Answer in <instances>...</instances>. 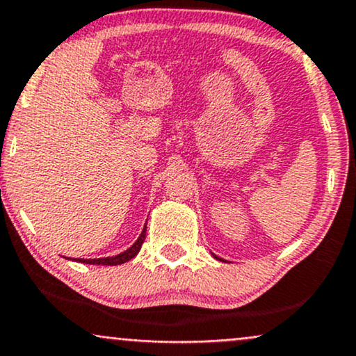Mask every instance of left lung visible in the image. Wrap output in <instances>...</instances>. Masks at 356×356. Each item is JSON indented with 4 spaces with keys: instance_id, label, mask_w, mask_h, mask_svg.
<instances>
[{
    "instance_id": "left-lung-1",
    "label": "left lung",
    "mask_w": 356,
    "mask_h": 356,
    "mask_svg": "<svg viewBox=\"0 0 356 356\" xmlns=\"http://www.w3.org/2000/svg\"><path fill=\"white\" fill-rule=\"evenodd\" d=\"M213 256H214V254H213ZM214 257H216V259H219V261H222V262H226V261H225V259H221V257H218V256H214Z\"/></svg>"
}]
</instances>
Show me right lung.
Here are the masks:
<instances>
[{
	"instance_id": "right-lung-1",
	"label": "right lung",
	"mask_w": 356,
	"mask_h": 356,
	"mask_svg": "<svg viewBox=\"0 0 356 356\" xmlns=\"http://www.w3.org/2000/svg\"><path fill=\"white\" fill-rule=\"evenodd\" d=\"M145 234H147V225H145L142 234L138 236V239L135 241L134 244L130 245L129 249L124 252L117 254V256L112 257H99V259H77L79 262H84V264H95V266H118V264H124V262L130 261L131 257H135L142 248L143 241H145Z\"/></svg>"
}]
</instances>
